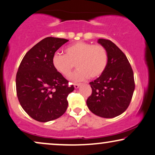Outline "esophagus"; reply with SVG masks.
Instances as JSON below:
<instances>
[{"label": "esophagus", "mask_w": 155, "mask_h": 155, "mask_svg": "<svg viewBox=\"0 0 155 155\" xmlns=\"http://www.w3.org/2000/svg\"><path fill=\"white\" fill-rule=\"evenodd\" d=\"M80 86V83H75V84H74V87H75V89H78V88H79Z\"/></svg>", "instance_id": "1"}]
</instances>
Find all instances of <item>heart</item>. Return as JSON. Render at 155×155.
<instances>
[{"label": "heart", "instance_id": "heart-1", "mask_svg": "<svg viewBox=\"0 0 155 155\" xmlns=\"http://www.w3.org/2000/svg\"><path fill=\"white\" fill-rule=\"evenodd\" d=\"M108 63L107 51L103 46L79 41L65 49V55L56 53L53 65L65 77L71 74L75 64L78 69L70 77L73 81H82L90 78L95 79L105 71Z\"/></svg>", "mask_w": 155, "mask_h": 155}]
</instances>
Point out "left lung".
<instances>
[{"label": "left lung", "instance_id": "left-lung-1", "mask_svg": "<svg viewBox=\"0 0 155 155\" xmlns=\"http://www.w3.org/2000/svg\"><path fill=\"white\" fill-rule=\"evenodd\" d=\"M97 43L105 48L108 63L104 73L90 82L92 94L86 103L96 115L113 118L123 113L131 102L134 74L126 55L115 44L103 38Z\"/></svg>", "mask_w": 155, "mask_h": 155}]
</instances>
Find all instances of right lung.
I'll use <instances>...</instances> for the list:
<instances>
[{"instance_id": "right-lung-1", "label": "right lung", "mask_w": 155, "mask_h": 155, "mask_svg": "<svg viewBox=\"0 0 155 155\" xmlns=\"http://www.w3.org/2000/svg\"><path fill=\"white\" fill-rule=\"evenodd\" d=\"M68 40L48 37L34 45L22 60L16 75V92L30 117L47 122L60 117L68 108V94L75 89L53 65L55 53Z\"/></svg>"}]
</instances>
